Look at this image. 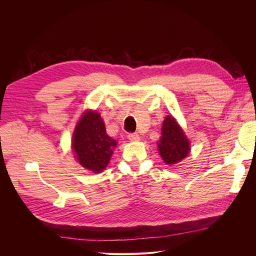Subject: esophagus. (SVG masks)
Wrapping results in <instances>:
<instances>
[{
  "label": "esophagus",
  "mask_w": 256,
  "mask_h": 256,
  "mask_svg": "<svg viewBox=\"0 0 256 256\" xmlns=\"http://www.w3.org/2000/svg\"><path fill=\"white\" fill-rule=\"evenodd\" d=\"M128 138L130 141H132V142H136V141H140V136H138V134H128Z\"/></svg>",
  "instance_id": "obj_1"
}]
</instances>
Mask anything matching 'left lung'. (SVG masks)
I'll return each instance as SVG.
<instances>
[{
  "instance_id": "1",
  "label": "left lung",
  "mask_w": 256,
  "mask_h": 256,
  "mask_svg": "<svg viewBox=\"0 0 256 256\" xmlns=\"http://www.w3.org/2000/svg\"><path fill=\"white\" fill-rule=\"evenodd\" d=\"M158 148L160 156L168 164H178L188 156L189 141L173 116H166L164 122Z\"/></svg>"
}]
</instances>
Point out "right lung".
Returning a JSON list of instances; mask_svg holds the SVG:
<instances>
[{
    "mask_svg": "<svg viewBox=\"0 0 256 256\" xmlns=\"http://www.w3.org/2000/svg\"><path fill=\"white\" fill-rule=\"evenodd\" d=\"M118 144L106 134L100 114L88 111L79 120L72 138V147L80 164L99 173L109 164L113 148Z\"/></svg>",
    "mask_w": 256,
    "mask_h": 256,
    "instance_id": "add662e5",
    "label": "right lung"
}]
</instances>
